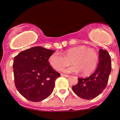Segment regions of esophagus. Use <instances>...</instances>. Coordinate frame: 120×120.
Returning <instances> with one entry per match:
<instances>
[{"instance_id": "esophagus-1", "label": "esophagus", "mask_w": 120, "mask_h": 120, "mask_svg": "<svg viewBox=\"0 0 120 120\" xmlns=\"http://www.w3.org/2000/svg\"><path fill=\"white\" fill-rule=\"evenodd\" d=\"M61 76H63V77H68L69 76V75H64V74H61Z\"/></svg>"}]
</instances>
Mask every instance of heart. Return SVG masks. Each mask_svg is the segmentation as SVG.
I'll return each instance as SVG.
<instances>
[{
    "instance_id": "heart-1",
    "label": "heart",
    "mask_w": 120,
    "mask_h": 120,
    "mask_svg": "<svg viewBox=\"0 0 120 120\" xmlns=\"http://www.w3.org/2000/svg\"><path fill=\"white\" fill-rule=\"evenodd\" d=\"M49 63L56 71H62L70 65L71 61L74 65L68 71L74 73L80 71L82 75H90L96 68L98 56L93 49L87 48L84 45H79L68 49L64 52L63 55L55 52L49 58Z\"/></svg>"
}]
</instances>
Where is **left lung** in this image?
<instances>
[{"label":"left lung","mask_w":120,"mask_h":120,"mask_svg":"<svg viewBox=\"0 0 120 120\" xmlns=\"http://www.w3.org/2000/svg\"><path fill=\"white\" fill-rule=\"evenodd\" d=\"M111 60L106 50H99V63L96 71L86 78H78V82L72 86L73 92L80 98L91 100L101 94L106 88L111 71Z\"/></svg>","instance_id":"8db88e82"}]
</instances>
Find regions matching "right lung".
I'll use <instances>...</instances> for the list:
<instances>
[{"label": "right lung", "instance_id": "1", "mask_svg": "<svg viewBox=\"0 0 120 120\" xmlns=\"http://www.w3.org/2000/svg\"><path fill=\"white\" fill-rule=\"evenodd\" d=\"M55 52L37 46L22 51L14 58L15 85L28 100L38 102L47 98L53 91L55 80L61 76L48 61Z\"/></svg>", "mask_w": 120, "mask_h": 120}]
</instances>
